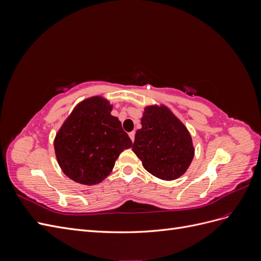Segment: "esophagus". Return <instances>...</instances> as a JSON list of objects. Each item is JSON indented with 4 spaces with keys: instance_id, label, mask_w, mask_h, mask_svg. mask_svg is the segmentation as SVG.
Listing matches in <instances>:
<instances>
[{
    "instance_id": "esophagus-1",
    "label": "esophagus",
    "mask_w": 261,
    "mask_h": 261,
    "mask_svg": "<svg viewBox=\"0 0 261 261\" xmlns=\"http://www.w3.org/2000/svg\"><path fill=\"white\" fill-rule=\"evenodd\" d=\"M128 136H129V138L132 139V141L135 140V132H130V133L128 134Z\"/></svg>"
}]
</instances>
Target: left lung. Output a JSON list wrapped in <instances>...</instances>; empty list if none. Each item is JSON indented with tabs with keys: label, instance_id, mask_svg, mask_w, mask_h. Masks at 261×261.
<instances>
[{
	"label": "left lung",
	"instance_id": "1",
	"mask_svg": "<svg viewBox=\"0 0 261 261\" xmlns=\"http://www.w3.org/2000/svg\"><path fill=\"white\" fill-rule=\"evenodd\" d=\"M132 149L149 173L164 180L183 175L195 154L191 134L165 106L145 108Z\"/></svg>",
	"mask_w": 261,
	"mask_h": 261
}]
</instances>
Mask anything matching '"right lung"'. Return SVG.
I'll list each match as a JSON object with an SVG mask.
<instances>
[{"label": "right lung", "mask_w": 261, "mask_h": 261, "mask_svg": "<svg viewBox=\"0 0 261 261\" xmlns=\"http://www.w3.org/2000/svg\"><path fill=\"white\" fill-rule=\"evenodd\" d=\"M112 106L99 96L77 105L54 139L55 155L64 174L84 185H96L112 172L122 151L133 143Z\"/></svg>", "instance_id": "obj_1"}]
</instances>
